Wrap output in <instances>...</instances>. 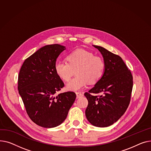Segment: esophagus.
<instances>
[{
    "label": "esophagus",
    "instance_id": "esophagus-1",
    "mask_svg": "<svg viewBox=\"0 0 151 151\" xmlns=\"http://www.w3.org/2000/svg\"><path fill=\"white\" fill-rule=\"evenodd\" d=\"M76 95H77V98H80V97H82L83 96V94L81 92H77Z\"/></svg>",
    "mask_w": 151,
    "mask_h": 151
}]
</instances>
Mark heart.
Listing matches in <instances>:
<instances>
[{
    "label": "heart",
    "mask_w": 151,
    "mask_h": 151,
    "mask_svg": "<svg viewBox=\"0 0 151 151\" xmlns=\"http://www.w3.org/2000/svg\"><path fill=\"white\" fill-rule=\"evenodd\" d=\"M66 61H57L54 69L57 76L65 81H68L74 70L77 75L67 83L66 89L77 91L86 84L99 82L103 76L105 68L104 59L94 55L93 52L83 49L75 50L66 57Z\"/></svg>",
    "instance_id": "obj_1"
}]
</instances>
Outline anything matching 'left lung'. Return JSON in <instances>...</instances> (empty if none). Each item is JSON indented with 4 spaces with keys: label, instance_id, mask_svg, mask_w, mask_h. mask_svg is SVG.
Wrapping results in <instances>:
<instances>
[{
    "label": "left lung",
    "instance_id": "left-lung-1",
    "mask_svg": "<svg viewBox=\"0 0 151 151\" xmlns=\"http://www.w3.org/2000/svg\"><path fill=\"white\" fill-rule=\"evenodd\" d=\"M102 54L105 63L103 76L84 95L88 101L86 117L92 125L108 127L116 122L130 104L133 76L122 59L105 48L94 46ZM103 93L102 95L91 93Z\"/></svg>",
    "mask_w": 151,
    "mask_h": 151
}]
</instances>
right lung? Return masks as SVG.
Listing matches in <instances>:
<instances>
[{"label": "right lung", "mask_w": 151, "mask_h": 151, "mask_svg": "<svg viewBox=\"0 0 151 151\" xmlns=\"http://www.w3.org/2000/svg\"><path fill=\"white\" fill-rule=\"evenodd\" d=\"M65 49L57 44L40 48L25 60L19 73L17 89L27 113L42 127L60 125L76 98L73 91L57 95L65 84L56 74L54 65Z\"/></svg>", "instance_id": "1"}]
</instances>
